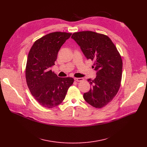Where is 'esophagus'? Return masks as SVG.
Instances as JSON below:
<instances>
[{
    "mask_svg": "<svg viewBox=\"0 0 147 147\" xmlns=\"http://www.w3.org/2000/svg\"><path fill=\"white\" fill-rule=\"evenodd\" d=\"M74 80H75V81H78V82H79V81H82V80H84L82 78H74Z\"/></svg>",
    "mask_w": 147,
    "mask_h": 147,
    "instance_id": "1",
    "label": "esophagus"
}]
</instances>
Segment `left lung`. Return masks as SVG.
I'll return each instance as SVG.
<instances>
[{
  "label": "left lung",
  "instance_id": "1",
  "mask_svg": "<svg viewBox=\"0 0 147 147\" xmlns=\"http://www.w3.org/2000/svg\"><path fill=\"white\" fill-rule=\"evenodd\" d=\"M71 38L86 57L94 61L92 67L96 71L94 80L88 79L92 87L84 94V99L95 108L105 107L116 96L120 86L121 57L111 39L105 35L81 31L73 34Z\"/></svg>",
  "mask_w": 147,
  "mask_h": 147
}]
</instances>
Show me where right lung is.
<instances>
[{"label": "right lung", "instance_id": "right-lung-1", "mask_svg": "<svg viewBox=\"0 0 147 147\" xmlns=\"http://www.w3.org/2000/svg\"><path fill=\"white\" fill-rule=\"evenodd\" d=\"M71 33L55 32L36 40L27 58L26 77L28 88L35 99L44 107L58 106L65 98L73 84L71 77H59L51 70L58 52Z\"/></svg>", "mask_w": 147, "mask_h": 147}]
</instances>
